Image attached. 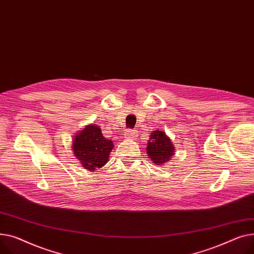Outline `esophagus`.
<instances>
[{"label":"esophagus","mask_w":254,"mask_h":254,"mask_svg":"<svg viewBox=\"0 0 254 254\" xmlns=\"http://www.w3.org/2000/svg\"><path fill=\"white\" fill-rule=\"evenodd\" d=\"M126 137L130 138V139H135L137 137L136 136V132L133 131V130H128L127 133H126Z\"/></svg>","instance_id":"esophagus-1"}]
</instances>
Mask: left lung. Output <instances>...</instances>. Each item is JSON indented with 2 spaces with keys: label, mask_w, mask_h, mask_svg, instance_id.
Instances as JSON below:
<instances>
[{
  "label": "left lung",
  "mask_w": 254,
  "mask_h": 254,
  "mask_svg": "<svg viewBox=\"0 0 254 254\" xmlns=\"http://www.w3.org/2000/svg\"><path fill=\"white\" fill-rule=\"evenodd\" d=\"M146 154L156 166H164L175 155V146L167 134L161 129L151 133L147 140Z\"/></svg>",
  "instance_id": "8db88e82"
}]
</instances>
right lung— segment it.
Listing matches in <instances>:
<instances>
[{
	"label": "right lung",
	"mask_w": 254,
	"mask_h": 254,
	"mask_svg": "<svg viewBox=\"0 0 254 254\" xmlns=\"http://www.w3.org/2000/svg\"><path fill=\"white\" fill-rule=\"evenodd\" d=\"M72 137L73 156L80 161L82 167L95 171L96 168L103 167L109 162L114 143L102 135L99 126L86 125Z\"/></svg>",
	"instance_id": "obj_1"
}]
</instances>
